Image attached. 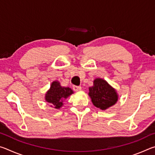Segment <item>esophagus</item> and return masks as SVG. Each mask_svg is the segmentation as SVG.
<instances>
[{
  "label": "esophagus",
  "instance_id": "obj_1",
  "mask_svg": "<svg viewBox=\"0 0 155 155\" xmlns=\"http://www.w3.org/2000/svg\"><path fill=\"white\" fill-rule=\"evenodd\" d=\"M81 86H77V85H73V90L76 91H78L81 90Z\"/></svg>",
  "mask_w": 155,
  "mask_h": 155
}]
</instances>
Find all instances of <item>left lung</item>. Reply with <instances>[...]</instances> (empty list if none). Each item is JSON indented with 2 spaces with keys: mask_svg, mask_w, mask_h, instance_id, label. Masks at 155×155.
I'll list each match as a JSON object with an SVG mask.
<instances>
[{
  "mask_svg": "<svg viewBox=\"0 0 155 155\" xmlns=\"http://www.w3.org/2000/svg\"><path fill=\"white\" fill-rule=\"evenodd\" d=\"M89 91L94 105L102 110L113 106L117 101L116 91L102 78L94 80L93 87L89 88Z\"/></svg>",
  "mask_w": 155,
  "mask_h": 155,
  "instance_id": "obj_1",
  "label": "left lung"
}]
</instances>
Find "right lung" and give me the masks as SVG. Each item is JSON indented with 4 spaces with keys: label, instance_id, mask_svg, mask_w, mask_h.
I'll return each instance as SVG.
<instances>
[{
    "label": "right lung",
    "instance_id": "add662e5",
    "mask_svg": "<svg viewBox=\"0 0 155 155\" xmlns=\"http://www.w3.org/2000/svg\"><path fill=\"white\" fill-rule=\"evenodd\" d=\"M73 93L69 87H61L58 81L52 82L51 89L46 93L45 99L55 109H59L63 105V100L68 98Z\"/></svg>",
    "mask_w": 155,
    "mask_h": 155
}]
</instances>
